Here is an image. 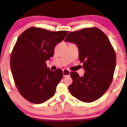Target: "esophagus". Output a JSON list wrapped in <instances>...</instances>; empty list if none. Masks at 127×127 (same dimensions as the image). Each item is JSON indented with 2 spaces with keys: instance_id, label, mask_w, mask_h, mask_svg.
Listing matches in <instances>:
<instances>
[{
  "instance_id": "obj_1",
  "label": "esophagus",
  "mask_w": 127,
  "mask_h": 127,
  "mask_svg": "<svg viewBox=\"0 0 127 127\" xmlns=\"http://www.w3.org/2000/svg\"><path fill=\"white\" fill-rule=\"evenodd\" d=\"M63 76L65 77L67 76L70 75V71L68 70L67 69H64L63 71Z\"/></svg>"
}]
</instances>
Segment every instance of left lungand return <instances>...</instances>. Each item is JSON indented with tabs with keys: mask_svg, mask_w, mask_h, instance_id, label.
Instances as JSON below:
<instances>
[{
	"mask_svg": "<svg viewBox=\"0 0 127 127\" xmlns=\"http://www.w3.org/2000/svg\"><path fill=\"white\" fill-rule=\"evenodd\" d=\"M64 41L78 46L79 60L85 71L82 77L76 72L70 73L73 82L68 90L80 101H95L108 90L113 79L116 59L110 40L101 30L91 27L70 32Z\"/></svg>",
	"mask_w": 127,
	"mask_h": 127,
	"instance_id": "obj_1",
	"label": "left lung"
}]
</instances>
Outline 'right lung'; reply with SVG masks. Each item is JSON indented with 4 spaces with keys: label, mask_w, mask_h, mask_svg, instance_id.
Returning a JSON list of instances; mask_svg holds the SVG:
<instances>
[{
    "label": "right lung",
    "mask_w": 127,
    "mask_h": 127,
    "mask_svg": "<svg viewBox=\"0 0 127 127\" xmlns=\"http://www.w3.org/2000/svg\"><path fill=\"white\" fill-rule=\"evenodd\" d=\"M67 33L33 27L17 39L10 59L11 72L20 94L31 103L40 104L54 95L63 71L50 70L46 61L53 57L55 46Z\"/></svg>",
    "instance_id": "right-lung-1"
}]
</instances>
